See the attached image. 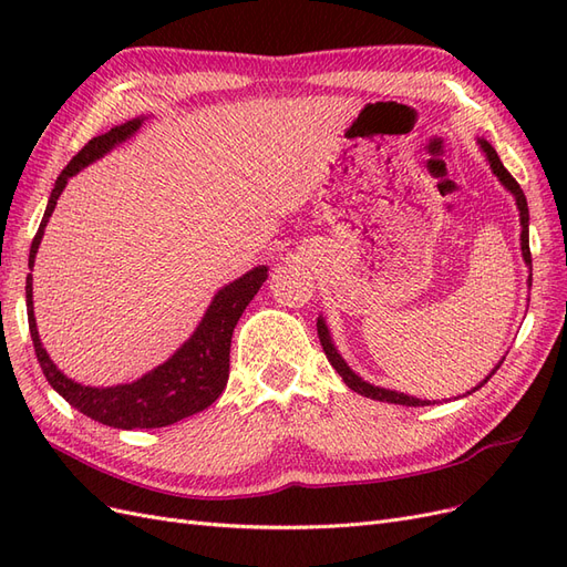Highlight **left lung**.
<instances>
[{"instance_id": "obj_1", "label": "left lung", "mask_w": 567, "mask_h": 567, "mask_svg": "<svg viewBox=\"0 0 567 567\" xmlns=\"http://www.w3.org/2000/svg\"><path fill=\"white\" fill-rule=\"evenodd\" d=\"M475 144H477L480 151H483V156H485V161H487V165H489V169H492V175H494L496 179H499V184L513 196V200H516L518 217H520V250H523L525 265L529 267V274H527V288H529V286H532V257H529V210H527V198H525V194H523L520 184L511 177V173L504 167V163L499 161V156H496L494 146H492L487 140H483V136H477ZM317 333H319V340H321V348H323V352H326V359H329L331 367L338 371V375H340L342 381H346V385H348L350 390H354V392H359V394H364V398L379 400V402H388V404H402V406L440 404L437 400H421V398H414V394H404V392L390 390V388H381V385H373V383L364 381L362 375L354 373V371L348 367L346 359H342V354L338 352L336 342H333V338H331V331H329V323H326L323 315L317 317ZM504 359H506V357H502L499 364H496V367L485 375V379L480 381L475 388H471L466 394L475 392L477 388H483V385L492 379V375L496 373V369L502 367ZM466 394H463V398H466ZM454 400H456V398H454Z\"/></svg>"}]
</instances>
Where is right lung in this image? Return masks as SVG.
<instances>
[{"instance_id": "obj_1", "label": "right lung", "mask_w": 567, "mask_h": 567, "mask_svg": "<svg viewBox=\"0 0 567 567\" xmlns=\"http://www.w3.org/2000/svg\"><path fill=\"white\" fill-rule=\"evenodd\" d=\"M146 120L148 115L132 117L123 125H115L111 132L94 136V140L63 167V173L56 177V184L49 194L40 229L35 238H32L28 257L30 269L35 267V257L42 244L47 221L51 213H54L56 200L63 194L65 184L71 182V177H75L80 169L96 163L99 158H104L115 146L132 140ZM267 265H257L250 271H246L244 277L221 286L213 296L208 310L200 317L194 333L182 342L173 352V357H167L156 369L146 371L142 379L109 388L82 385L73 379H68V375L54 364V359L49 357L38 331L35 302H32V274H28V326L42 373L47 375L49 385L54 388L68 404L78 409L80 414L104 425L120 427V431H134V427H165L186 416H194L198 411L208 409L219 398L221 390L227 388L231 333L248 302L267 281Z\"/></svg>"}]
</instances>
